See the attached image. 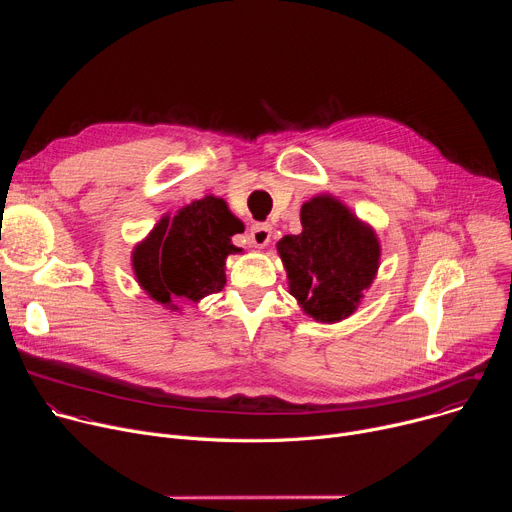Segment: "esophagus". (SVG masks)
Listing matches in <instances>:
<instances>
[{"mask_svg":"<svg viewBox=\"0 0 512 512\" xmlns=\"http://www.w3.org/2000/svg\"><path fill=\"white\" fill-rule=\"evenodd\" d=\"M249 238L253 242V247H257V249L267 247V245H270V240H272V226L270 224H253L251 232H249Z\"/></svg>","mask_w":512,"mask_h":512,"instance_id":"1","label":"esophagus"}]
</instances>
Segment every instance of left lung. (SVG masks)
I'll list each match as a JSON object with an SVG mask.
<instances>
[{
    "label": "left lung",
    "instance_id": "1",
    "mask_svg": "<svg viewBox=\"0 0 512 512\" xmlns=\"http://www.w3.org/2000/svg\"><path fill=\"white\" fill-rule=\"evenodd\" d=\"M301 226V234H286L276 245L288 292L305 315L336 324L357 311L378 276L380 238L330 193L303 203Z\"/></svg>",
    "mask_w": 512,
    "mask_h": 512
}]
</instances>
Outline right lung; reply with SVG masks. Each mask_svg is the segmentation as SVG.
Instances as JSON below:
<instances>
[{
    "mask_svg": "<svg viewBox=\"0 0 512 512\" xmlns=\"http://www.w3.org/2000/svg\"><path fill=\"white\" fill-rule=\"evenodd\" d=\"M245 232L228 203L207 195L164 213L132 249V272L149 299L180 311L176 299L199 303L226 286V259L242 253L232 236Z\"/></svg>",
    "mask_w": 512,
    "mask_h": 512,
    "instance_id": "1",
    "label": "right lung"
}]
</instances>
